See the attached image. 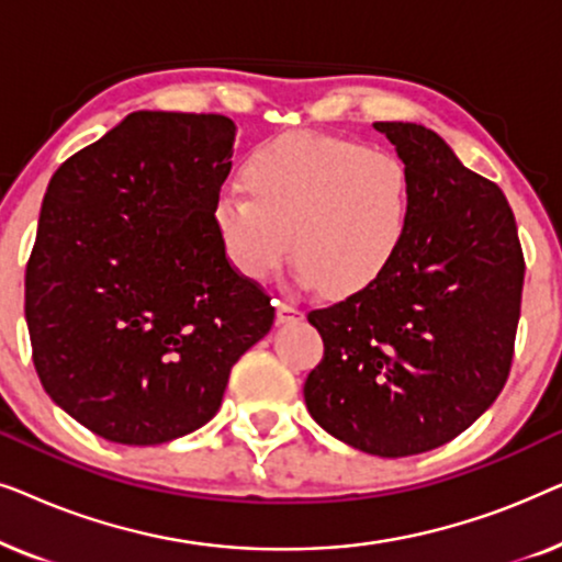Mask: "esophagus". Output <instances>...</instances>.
<instances>
[{"label":"esophagus","instance_id":"esophagus-1","mask_svg":"<svg viewBox=\"0 0 562 562\" xmlns=\"http://www.w3.org/2000/svg\"><path fill=\"white\" fill-rule=\"evenodd\" d=\"M302 317V306H296L294 302H276V319H279V325H289V322H299Z\"/></svg>","mask_w":562,"mask_h":562}]
</instances>
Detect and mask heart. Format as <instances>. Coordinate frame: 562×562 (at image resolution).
<instances>
[{"label":"heart","instance_id":"b5f03b06","mask_svg":"<svg viewBox=\"0 0 562 562\" xmlns=\"http://www.w3.org/2000/svg\"><path fill=\"white\" fill-rule=\"evenodd\" d=\"M245 194L214 204L227 258L266 281L294 250L296 276L329 294H358L394 266L409 237L414 176L396 153L348 137L286 133L243 164Z\"/></svg>","mask_w":562,"mask_h":562}]
</instances>
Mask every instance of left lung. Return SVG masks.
Masks as SVG:
<instances>
[{"instance_id":"1","label":"left lung","mask_w":562,"mask_h":562,"mask_svg":"<svg viewBox=\"0 0 562 562\" xmlns=\"http://www.w3.org/2000/svg\"><path fill=\"white\" fill-rule=\"evenodd\" d=\"M414 176L409 237L373 286L306 314L325 342L306 375L314 422L379 458L435 450L509 379L525 256L494 181L414 122H375Z\"/></svg>"}]
</instances>
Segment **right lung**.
I'll return each mask as SVG.
<instances>
[{"label":"right lung","mask_w":562,"mask_h":562,"mask_svg":"<svg viewBox=\"0 0 562 562\" xmlns=\"http://www.w3.org/2000/svg\"><path fill=\"white\" fill-rule=\"evenodd\" d=\"M222 114L133 112L53 173L25 271L43 389L91 432L160 445L206 425L271 296L229 266Z\"/></svg>","instance_id":"1"}]
</instances>
